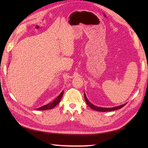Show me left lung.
<instances>
[{
  "mask_svg": "<svg viewBox=\"0 0 148 148\" xmlns=\"http://www.w3.org/2000/svg\"><path fill=\"white\" fill-rule=\"evenodd\" d=\"M84 99H85V101H86V104H88V106L89 107H91V108L92 109H93V110H96V111H99V112H108V111L115 110L119 109H121V108H122V107H123V106H125V105H126V104H124L123 105H121V106H119L112 107V108H104V107H97V106H96L95 105L92 104L91 102H89V101L88 100V99L86 98V95H85V93H84Z\"/></svg>",
  "mask_w": 148,
  "mask_h": 148,
  "instance_id": "obj_1",
  "label": "left lung"
}]
</instances>
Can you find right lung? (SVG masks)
Wrapping results in <instances>:
<instances>
[{
  "mask_svg": "<svg viewBox=\"0 0 148 148\" xmlns=\"http://www.w3.org/2000/svg\"><path fill=\"white\" fill-rule=\"evenodd\" d=\"M63 94H64V91H62L60 93V95L59 96H58L56 98V99L53 100L52 102L49 103V104H48L47 105H45V106L39 107V108H38L37 110H48V109H51L53 108V107H55L60 102V101L62 99V96H63Z\"/></svg>",
  "mask_w": 148,
  "mask_h": 148,
  "instance_id": "right-lung-1",
  "label": "right lung"
}]
</instances>
